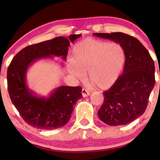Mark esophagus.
<instances>
[{
    "label": "esophagus",
    "instance_id": "obj_1",
    "mask_svg": "<svg viewBox=\"0 0 160 160\" xmlns=\"http://www.w3.org/2000/svg\"><path fill=\"white\" fill-rule=\"evenodd\" d=\"M82 95H83V97H84V98L87 97V96L90 95V92H89L87 89H84V88L82 89Z\"/></svg>",
    "mask_w": 160,
    "mask_h": 160
}]
</instances>
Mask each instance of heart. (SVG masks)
<instances>
[{"instance_id":"heart-1","label":"heart","mask_w":160,"mask_h":160,"mask_svg":"<svg viewBox=\"0 0 160 160\" xmlns=\"http://www.w3.org/2000/svg\"><path fill=\"white\" fill-rule=\"evenodd\" d=\"M125 60V51L119 43L87 38L73 47L68 70L78 78H84L87 72L96 88L106 89L119 78Z\"/></svg>"}]
</instances>
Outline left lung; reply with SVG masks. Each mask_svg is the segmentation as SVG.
Masks as SVG:
<instances>
[{
    "mask_svg": "<svg viewBox=\"0 0 160 160\" xmlns=\"http://www.w3.org/2000/svg\"><path fill=\"white\" fill-rule=\"evenodd\" d=\"M93 35L119 43L125 51L123 73L103 92V104L98 112L100 120L108 125H124L145 112L155 84L154 60L145 47L128 34L117 32Z\"/></svg>",
    "mask_w": 160,
    "mask_h": 160,
    "instance_id": "left-lung-1",
    "label": "left lung"
}]
</instances>
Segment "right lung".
<instances>
[{"label": "right lung", "instance_id": "right-lung-1", "mask_svg": "<svg viewBox=\"0 0 160 160\" xmlns=\"http://www.w3.org/2000/svg\"><path fill=\"white\" fill-rule=\"evenodd\" d=\"M82 35H70L69 40L56 37L36 44L28 46L19 52L7 70L8 91L12 103L26 123L41 130L62 128L69 121L76 102L82 98L81 87L61 86L49 98L39 97L26 84L28 68L39 59L62 57L66 60L70 42Z\"/></svg>", "mask_w": 160, "mask_h": 160}]
</instances>
